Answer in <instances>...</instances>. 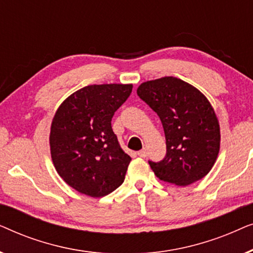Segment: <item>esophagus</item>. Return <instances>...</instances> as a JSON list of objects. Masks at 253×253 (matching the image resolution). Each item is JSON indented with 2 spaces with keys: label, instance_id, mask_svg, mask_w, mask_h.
I'll list each match as a JSON object with an SVG mask.
<instances>
[{
  "label": "esophagus",
  "instance_id": "34e87169",
  "mask_svg": "<svg viewBox=\"0 0 253 253\" xmlns=\"http://www.w3.org/2000/svg\"><path fill=\"white\" fill-rule=\"evenodd\" d=\"M138 155H139V157L140 158H146L147 157V151L146 150H145V148H143V150H141V151H139V152H138V153H137Z\"/></svg>",
  "mask_w": 253,
  "mask_h": 253
}]
</instances>
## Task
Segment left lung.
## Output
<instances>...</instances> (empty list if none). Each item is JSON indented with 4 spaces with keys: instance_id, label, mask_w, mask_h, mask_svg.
Returning a JSON list of instances; mask_svg holds the SVG:
<instances>
[{
    "instance_id": "left-lung-1",
    "label": "left lung",
    "mask_w": 253,
    "mask_h": 253,
    "mask_svg": "<svg viewBox=\"0 0 253 253\" xmlns=\"http://www.w3.org/2000/svg\"><path fill=\"white\" fill-rule=\"evenodd\" d=\"M137 94L164 126L167 153L148 161L161 181L185 186L209 174L220 151V126L212 105L195 86L176 77L145 82Z\"/></svg>"
}]
</instances>
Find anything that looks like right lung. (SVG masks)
<instances>
[{"label": "right lung", "instance_id": "right-lung-1", "mask_svg": "<svg viewBox=\"0 0 253 253\" xmlns=\"http://www.w3.org/2000/svg\"><path fill=\"white\" fill-rule=\"evenodd\" d=\"M131 92L132 84L88 85L55 113L51 160L63 181L83 195L107 196L124 182L131 158L120 146L112 119Z\"/></svg>", "mask_w": 253, "mask_h": 253}]
</instances>
